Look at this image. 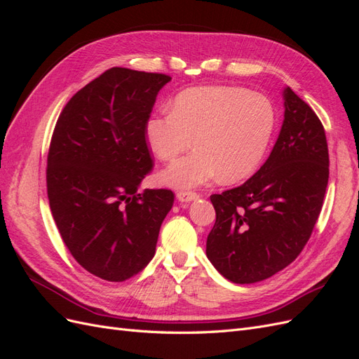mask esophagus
Returning a JSON list of instances; mask_svg holds the SVG:
<instances>
[{
    "label": "esophagus",
    "instance_id": "obj_1",
    "mask_svg": "<svg viewBox=\"0 0 359 359\" xmlns=\"http://www.w3.org/2000/svg\"><path fill=\"white\" fill-rule=\"evenodd\" d=\"M199 194L198 193H193V191H180L177 193V199L180 202H191L194 199H198Z\"/></svg>",
    "mask_w": 359,
    "mask_h": 359
}]
</instances>
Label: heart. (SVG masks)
I'll return each instance as SVG.
<instances>
[{"label":"heart","mask_w":359,"mask_h":359,"mask_svg":"<svg viewBox=\"0 0 359 359\" xmlns=\"http://www.w3.org/2000/svg\"><path fill=\"white\" fill-rule=\"evenodd\" d=\"M277 126L276 107L268 97L241 86H196L178 94L172 111L151 115L145 139L161 160L173 161L160 180L173 189H196L220 177L240 181L259 168Z\"/></svg>","instance_id":"heart-1"}]
</instances>
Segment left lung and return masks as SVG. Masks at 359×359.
I'll return each instance as SVG.
<instances>
[{"instance_id": "1", "label": "left lung", "mask_w": 359, "mask_h": 359, "mask_svg": "<svg viewBox=\"0 0 359 359\" xmlns=\"http://www.w3.org/2000/svg\"><path fill=\"white\" fill-rule=\"evenodd\" d=\"M283 100V124L264 166L243 186L211 196L215 224L206 256L238 285L262 281L298 257L328 186V144L320 119L289 86Z\"/></svg>"}]
</instances>
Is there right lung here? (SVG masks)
Segmentation results:
<instances>
[{"label": "right lung", "mask_w": 359, "mask_h": 359, "mask_svg": "<svg viewBox=\"0 0 359 359\" xmlns=\"http://www.w3.org/2000/svg\"><path fill=\"white\" fill-rule=\"evenodd\" d=\"M172 78L112 67L64 107L48 154V198L64 244L82 268L124 281L154 257L170 190H144L153 168L145 124Z\"/></svg>", "instance_id": "right-lung-1"}]
</instances>
